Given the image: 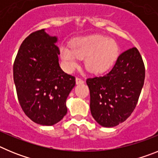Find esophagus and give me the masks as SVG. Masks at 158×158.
<instances>
[{
	"instance_id": "obj_1",
	"label": "esophagus",
	"mask_w": 158,
	"mask_h": 158,
	"mask_svg": "<svg viewBox=\"0 0 158 158\" xmlns=\"http://www.w3.org/2000/svg\"><path fill=\"white\" fill-rule=\"evenodd\" d=\"M84 83V81L82 79L79 77H77L76 78V84L77 85H81V84Z\"/></svg>"
}]
</instances>
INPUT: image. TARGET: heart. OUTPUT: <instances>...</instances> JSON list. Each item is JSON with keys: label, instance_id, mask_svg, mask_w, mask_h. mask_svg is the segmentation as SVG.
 I'll return each mask as SVG.
<instances>
[{"label": "heart", "instance_id": "b5f03b06", "mask_svg": "<svg viewBox=\"0 0 158 158\" xmlns=\"http://www.w3.org/2000/svg\"><path fill=\"white\" fill-rule=\"evenodd\" d=\"M118 46L115 40L104 35H93L77 39L72 46L62 44L60 57L68 70L77 65L80 58H85V65L89 72L100 73L113 65L118 55Z\"/></svg>", "mask_w": 158, "mask_h": 158}]
</instances>
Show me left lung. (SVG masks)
Returning <instances> with one entry per match:
<instances>
[{
    "label": "left lung",
    "mask_w": 158,
    "mask_h": 158,
    "mask_svg": "<svg viewBox=\"0 0 158 158\" xmlns=\"http://www.w3.org/2000/svg\"><path fill=\"white\" fill-rule=\"evenodd\" d=\"M144 80V63L135 47L122 53L107 74L87 79L95 120L104 127L124 122L136 107Z\"/></svg>",
    "instance_id": "left-lung-1"
}]
</instances>
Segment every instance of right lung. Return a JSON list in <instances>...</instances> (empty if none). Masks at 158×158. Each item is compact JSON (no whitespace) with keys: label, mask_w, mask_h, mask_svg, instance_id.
<instances>
[{"label":"right lung","mask_w":158,"mask_h":158,"mask_svg":"<svg viewBox=\"0 0 158 158\" xmlns=\"http://www.w3.org/2000/svg\"><path fill=\"white\" fill-rule=\"evenodd\" d=\"M58 39L42 29L33 32L19 47L13 79L22 109L33 122L52 126L66 115V99L75 77L61 69Z\"/></svg>","instance_id":"add662e5"}]
</instances>
